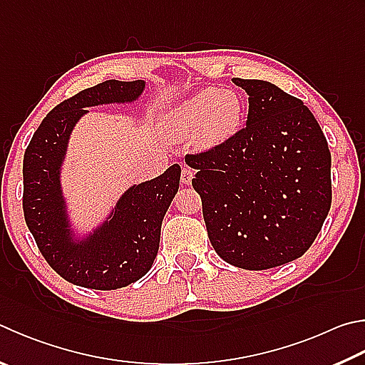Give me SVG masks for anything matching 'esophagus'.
I'll list each match as a JSON object with an SVG mask.
<instances>
[{"label": "esophagus", "instance_id": "obj_1", "mask_svg": "<svg viewBox=\"0 0 365 365\" xmlns=\"http://www.w3.org/2000/svg\"><path fill=\"white\" fill-rule=\"evenodd\" d=\"M193 175H195L193 169H190V168H183V169H182V174H180V180H182V183H183V185H190V183H191V180H193Z\"/></svg>", "mask_w": 365, "mask_h": 365}]
</instances>
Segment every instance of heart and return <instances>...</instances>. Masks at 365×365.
Wrapping results in <instances>:
<instances>
[{"label": "heart", "mask_w": 365, "mask_h": 365, "mask_svg": "<svg viewBox=\"0 0 365 365\" xmlns=\"http://www.w3.org/2000/svg\"><path fill=\"white\" fill-rule=\"evenodd\" d=\"M244 116L246 103L236 91L207 88L172 111L170 128L182 135L200 132L201 145L214 148L241 130Z\"/></svg>", "instance_id": "1"}]
</instances>
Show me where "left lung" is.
Instances as JSON below:
<instances>
[{"instance_id": "1", "label": "left lung", "mask_w": 365, "mask_h": 365, "mask_svg": "<svg viewBox=\"0 0 365 365\" xmlns=\"http://www.w3.org/2000/svg\"><path fill=\"white\" fill-rule=\"evenodd\" d=\"M233 83L249 96L246 128L185 161L217 254L244 269L281 267L311 247L330 210L329 145L300 98L260 79Z\"/></svg>"}]
</instances>
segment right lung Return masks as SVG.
<instances>
[{
	"mask_svg": "<svg viewBox=\"0 0 365 365\" xmlns=\"http://www.w3.org/2000/svg\"><path fill=\"white\" fill-rule=\"evenodd\" d=\"M145 83L108 79L58 103L43 119L24 155V215L51 268L81 287L115 290L148 273L160 249L161 223L180 183V165L125 191L110 220L89 240L71 242L58 169L73 125L86 107L132 102Z\"/></svg>",
	"mask_w": 365,
	"mask_h": 365,
	"instance_id": "1",
	"label": "right lung"
}]
</instances>
